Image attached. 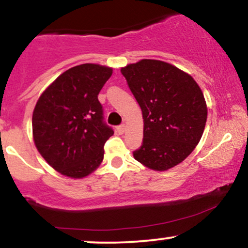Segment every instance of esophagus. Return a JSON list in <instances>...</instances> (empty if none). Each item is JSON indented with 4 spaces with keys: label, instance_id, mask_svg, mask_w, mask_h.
I'll use <instances>...</instances> for the list:
<instances>
[{
    "label": "esophagus",
    "instance_id": "34e87169",
    "mask_svg": "<svg viewBox=\"0 0 248 248\" xmlns=\"http://www.w3.org/2000/svg\"><path fill=\"white\" fill-rule=\"evenodd\" d=\"M116 130H118L119 134H124V130H126V126L124 124H120V126L116 128Z\"/></svg>",
    "mask_w": 248,
    "mask_h": 248
}]
</instances>
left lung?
Listing matches in <instances>:
<instances>
[{"instance_id": "1", "label": "left lung", "mask_w": 248, "mask_h": 248, "mask_svg": "<svg viewBox=\"0 0 248 248\" xmlns=\"http://www.w3.org/2000/svg\"><path fill=\"white\" fill-rule=\"evenodd\" d=\"M121 73L143 116V142L134 158L156 171L171 169L203 135L207 107L201 87L184 71L155 59L127 65Z\"/></svg>"}]
</instances>
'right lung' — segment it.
Instances as JSON below:
<instances>
[{"label": "right lung", "mask_w": 248, "mask_h": 248, "mask_svg": "<svg viewBox=\"0 0 248 248\" xmlns=\"http://www.w3.org/2000/svg\"><path fill=\"white\" fill-rule=\"evenodd\" d=\"M113 69L81 64L62 73L37 101L32 135L45 161L62 175L82 178L104 160V144L114 134L98 100Z\"/></svg>", "instance_id": "right-lung-1"}]
</instances>
